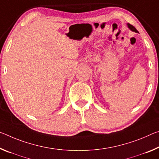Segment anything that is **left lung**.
Returning <instances> with one entry per match:
<instances>
[{
  "mask_svg": "<svg viewBox=\"0 0 159 159\" xmlns=\"http://www.w3.org/2000/svg\"><path fill=\"white\" fill-rule=\"evenodd\" d=\"M127 26H128V27H129V28L132 30V31H133V32H138V31L137 30V29L135 28V27L133 26V25H130L129 23H128L127 24Z\"/></svg>",
  "mask_w": 159,
  "mask_h": 159,
  "instance_id": "obj_1",
  "label": "left lung"
}]
</instances>
